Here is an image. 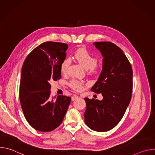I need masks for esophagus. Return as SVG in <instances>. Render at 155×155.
<instances>
[{
	"label": "esophagus",
	"instance_id": "34e87169",
	"mask_svg": "<svg viewBox=\"0 0 155 155\" xmlns=\"http://www.w3.org/2000/svg\"><path fill=\"white\" fill-rule=\"evenodd\" d=\"M78 96L74 95V96H73L72 97V101H74L75 100H76V99H78Z\"/></svg>",
	"mask_w": 155,
	"mask_h": 155
}]
</instances>
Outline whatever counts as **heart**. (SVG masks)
I'll list each match as a JSON object with an SVG mask.
<instances>
[{
    "label": "heart",
    "instance_id": "b5f03b06",
    "mask_svg": "<svg viewBox=\"0 0 155 155\" xmlns=\"http://www.w3.org/2000/svg\"><path fill=\"white\" fill-rule=\"evenodd\" d=\"M74 58L79 64L87 70L90 74L97 73L101 69L102 65L97 62V58L86 48H78L74 53ZM70 64L71 61L69 59H65L62 61L61 65L62 74L64 75L68 74ZM69 84L73 90L77 92L83 91L86 86V84L83 82L75 79L72 80Z\"/></svg>",
    "mask_w": 155,
    "mask_h": 155
}]
</instances>
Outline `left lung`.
I'll return each instance as SVG.
<instances>
[{"mask_svg": "<svg viewBox=\"0 0 155 155\" xmlns=\"http://www.w3.org/2000/svg\"><path fill=\"white\" fill-rule=\"evenodd\" d=\"M103 56L102 71L91 91L103 99L84 98L85 124L92 130L105 132L115 127L129 105L132 92V69L123 51L110 41L94 42Z\"/></svg>", "mask_w": 155, "mask_h": 155, "instance_id": "8db88e82", "label": "left lung"}]
</instances>
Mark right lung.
<instances>
[{"label":"right lung","instance_id":"1","mask_svg":"<svg viewBox=\"0 0 155 155\" xmlns=\"http://www.w3.org/2000/svg\"><path fill=\"white\" fill-rule=\"evenodd\" d=\"M68 44L47 41L27 56L21 70L19 100L29 124L41 132H50L62 122L71 97H51L50 81L61 78V65L66 57Z\"/></svg>","mask_w":155,"mask_h":155}]
</instances>
